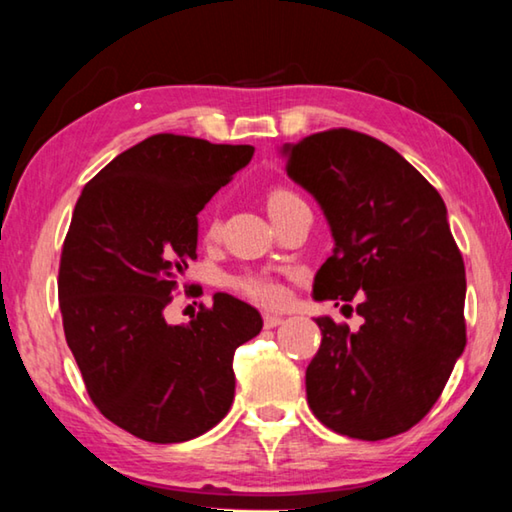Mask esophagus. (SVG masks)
Masks as SVG:
<instances>
[{
    "mask_svg": "<svg viewBox=\"0 0 512 512\" xmlns=\"http://www.w3.org/2000/svg\"><path fill=\"white\" fill-rule=\"evenodd\" d=\"M282 322H285V317L273 315V312H264V326H266V329H276V326H280Z\"/></svg>",
    "mask_w": 512,
    "mask_h": 512,
    "instance_id": "1",
    "label": "esophagus"
}]
</instances>
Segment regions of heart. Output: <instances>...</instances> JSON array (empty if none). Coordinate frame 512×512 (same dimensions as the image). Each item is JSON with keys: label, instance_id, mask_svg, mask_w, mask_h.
Returning <instances> with one entry per match:
<instances>
[{"label": "heart", "instance_id": "obj_1", "mask_svg": "<svg viewBox=\"0 0 512 512\" xmlns=\"http://www.w3.org/2000/svg\"><path fill=\"white\" fill-rule=\"evenodd\" d=\"M294 200H299V197H296L292 190L273 188L269 197H266V207H269V213H276L278 209H282L285 204ZM204 234H207V239H213V236L218 234L216 218L207 220ZM227 287L259 305H278L285 301V285L273 276H266V273H259V271H243L239 276H230L227 278Z\"/></svg>", "mask_w": 512, "mask_h": 512}]
</instances>
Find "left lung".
Wrapping results in <instances>:
<instances>
[{
	"instance_id": "left-lung-1",
	"label": "left lung",
	"mask_w": 512,
	"mask_h": 512,
	"mask_svg": "<svg viewBox=\"0 0 512 512\" xmlns=\"http://www.w3.org/2000/svg\"><path fill=\"white\" fill-rule=\"evenodd\" d=\"M287 174L331 225L317 301H352L356 333L317 317L322 345L305 370L308 404L333 432L379 441L434 407L467 345L464 262L446 204L377 137L331 128L285 144Z\"/></svg>"
}]
</instances>
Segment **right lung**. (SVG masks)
Wrapping results in <instances>:
<instances>
[{
    "mask_svg": "<svg viewBox=\"0 0 512 512\" xmlns=\"http://www.w3.org/2000/svg\"><path fill=\"white\" fill-rule=\"evenodd\" d=\"M250 144L158 133L91 179L59 262L66 342L98 411L154 444L195 439L234 400V352L262 331L253 305L218 292L190 324L165 322L197 259V213L241 167Z\"/></svg>",
    "mask_w": 512,
    "mask_h": 512,
    "instance_id": "right-lung-1",
    "label": "right lung"
}]
</instances>
